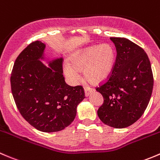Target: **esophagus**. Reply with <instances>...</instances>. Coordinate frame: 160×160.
I'll list each match as a JSON object with an SVG mask.
<instances>
[{
  "instance_id": "obj_1",
  "label": "esophagus",
  "mask_w": 160,
  "mask_h": 160,
  "mask_svg": "<svg viewBox=\"0 0 160 160\" xmlns=\"http://www.w3.org/2000/svg\"><path fill=\"white\" fill-rule=\"evenodd\" d=\"M84 89H85V96L86 97L89 96L90 94H91L92 92L94 91L93 88H89V87H85V88H84Z\"/></svg>"
}]
</instances>
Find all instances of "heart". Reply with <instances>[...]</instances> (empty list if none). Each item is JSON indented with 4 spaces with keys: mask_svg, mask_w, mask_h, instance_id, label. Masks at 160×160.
I'll return each instance as SVG.
<instances>
[{
    "mask_svg": "<svg viewBox=\"0 0 160 160\" xmlns=\"http://www.w3.org/2000/svg\"><path fill=\"white\" fill-rule=\"evenodd\" d=\"M115 51L110 44L93 46L75 54L71 58V65H64V72L72 84L80 80L78 71L91 83H99L109 76L115 63Z\"/></svg>",
    "mask_w": 160,
    "mask_h": 160,
    "instance_id": "obj_1",
    "label": "heart"
}]
</instances>
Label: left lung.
<instances>
[{"label": "left lung", "mask_w": 160, "mask_h": 160, "mask_svg": "<svg viewBox=\"0 0 160 160\" xmlns=\"http://www.w3.org/2000/svg\"><path fill=\"white\" fill-rule=\"evenodd\" d=\"M117 56L111 75L96 88L104 98L98 116L105 125L123 129L142 116L150 100L153 75L149 59L139 45L125 38H110Z\"/></svg>", "instance_id": "8db88e82"}]
</instances>
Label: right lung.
<instances>
[{"instance_id":"obj_1","label":"right lung","mask_w":160,"mask_h":160,"mask_svg":"<svg viewBox=\"0 0 160 160\" xmlns=\"http://www.w3.org/2000/svg\"><path fill=\"white\" fill-rule=\"evenodd\" d=\"M46 44L32 42L21 52L11 75V92L23 118L39 131L58 132L75 119L77 106L85 98L82 86L65 82L62 58L49 60ZM46 60V67L41 62Z\"/></svg>"}]
</instances>
